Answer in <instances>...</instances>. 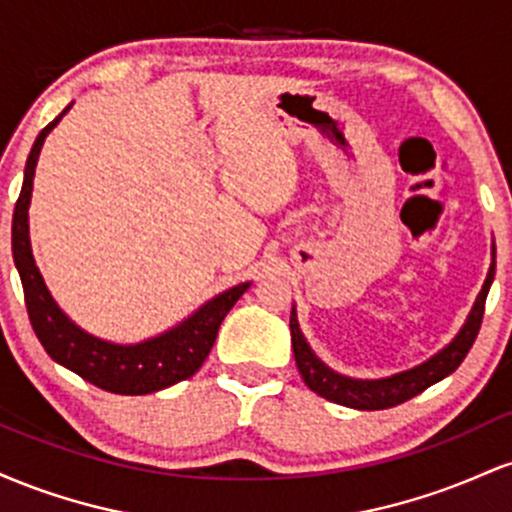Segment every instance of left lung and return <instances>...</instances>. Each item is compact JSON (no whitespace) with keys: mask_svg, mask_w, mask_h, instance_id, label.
Masks as SVG:
<instances>
[{"mask_svg":"<svg viewBox=\"0 0 512 512\" xmlns=\"http://www.w3.org/2000/svg\"><path fill=\"white\" fill-rule=\"evenodd\" d=\"M493 276H496V245H491V267L486 274L484 286H481L477 301H474L472 310H469L467 320L460 327V332L452 337L450 344H445L438 354L426 358L419 366L402 370V373L387 375V378H375V380H361V378H349V375L337 373L327 366L322 358L310 349L308 339L303 337L301 325H298V313L296 305L291 308V344H293V356H296L298 373H301L303 383L315 392V395L330 399L334 404H342V407L361 409V411H375V409H390L397 404L407 402V399L416 397L419 392H424L426 387H431L438 380L448 378V375L464 361V356L472 349L474 339H477L481 317H484V305L489 289L493 284Z\"/></svg>","mask_w":512,"mask_h":512,"instance_id":"1","label":"left lung"}]
</instances>
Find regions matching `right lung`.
<instances>
[{
    "label": "right lung",
    "mask_w": 512,
    "mask_h": 512,
    "mask_svg": "<svg viewBox=\"0 0 512 512\" xmlns=\"http://www.w3.org/2000/svg\"><path fill=\"white\" fill-rule=\"evenodd\" d=\"M72 105L74 103H69L35 139L31 154H28L26 170H23V185L14 209V221H11V252H14V264L21 276L28 317H31L35 337L40 339L52 361L81 375L101 390L115 392V395H149V392L166 390V387L190 378L202 368L204 358L209 356L211 346L216 342L223 317L250 289V281L219 293L211 301L199 305L195 313L187 315L175 327L144 339V342L115 344L81 330L72 317L57 305L48 286H45L43 274L35 264L31 231H28V207H31L40 149H43L45 137L60 125V120L72 110Z\"/></svg>",
    "instance_id": "add662e5"
}]
</instances>
